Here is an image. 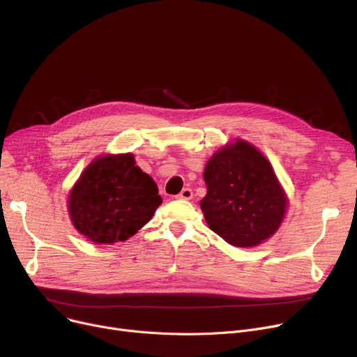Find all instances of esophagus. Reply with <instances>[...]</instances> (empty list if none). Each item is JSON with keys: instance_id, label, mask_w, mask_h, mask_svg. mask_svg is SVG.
Masks as SVG:
<instances>
[{"instance_id": "34e87169", "label": "esophagus", "mask_w": 357, "mask_h": 357, "mask_svg": "<svg viewBox=\"0 0 357 357\" xmlns=\"http://www.w3.org/2000/svg\"><path fill=\"white\" fill-rule=\"evenodd\" d=\"M177 197L181 200H191L192 199V191H191V188H183Z\"/></svg>"}]
</instances>
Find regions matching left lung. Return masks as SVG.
<instances>
[{"label": "left lung", "mask_w": 357, "mask_h": 357, "mask_svg": "<svg viewBox=\"0 0 357 357\" xmlns=\"http://www.w3.org/2000/svg\"><path fill=\"white\" fill-rule=\"evenodd\" d=\"M207 195L200 202L208 227L235 247H252L278 229L285 194L266 158L236 140L217 151L206 166Z\"/></svg>", "instance_id": "1"}]
</instances>
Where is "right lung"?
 Returning a JSON list of instances; mask_svg holds the SVG:
<instances>
[{
  "instance_id": "1",
  "label": "right lung",
  "mask_w": 357,
  "mask_h": 357,
  "mask_svg": "<svg viewBox=\"0 0 357 357\" xmlns=\"http://www.w3.org/2000/svg\"><path fill=\"white\" fill-rule=\"evenodd\" d=\"M163 203L154 180L132 154L103 155L73 185L69 214L75 228L96 244L125 241Z\"/></svg>"
}]
</instances>
